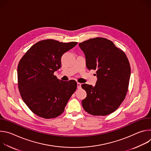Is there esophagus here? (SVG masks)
I'll return each instance as SVG.
<instances>
[{
    "mask_svg": "<svg viewBox=\"0 0 151 151\" xmlns=\"http://www.w3.org/2000/svg\"><path fill=\"white\" fill-rule=\"evenodd\" d=\"M77 88L78 89H80L81 88V83L79 82H77Z\"/></svg>",
    "mask_w": 151,
    "mask_h": 151,
    "instance_id": "1",
    "label": "esophagus"
}]
</instances>
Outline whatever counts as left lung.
<instances>
[{"label":"left lung","instance_id":"8db88e82","mask_svg":"<svg viewBox=\"0 0 151 151\" xmlns=\"http://www.w3.org/2000/svg\"><path fill=\"white\" fill-rule=\"evenodd\" d=\"M88 70H96L97 81L93 87L87 83L82 88L87 97L82 101L84 110L94 116H105L115 111L125 99L131 68L125 54L114 43L96 37L79 43Z\"/></svg>","mask_w":151,"mask_h":151}]
</instances>
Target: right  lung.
Instances as JSON below:
<instances>
[{"instance_id":"obj_1","label":"right lung","mask_w":151,"mask_h":151,"mask_svg":"<svg viewBox=\"0 0 151 151\" xmlns=\"http://www.w3.org/2000/svg\"><path fill=\"white\" fill-rule=\"evenodd\" d=\"M77 44L43 40L36 43L20 60L17 68L19 91L36 115L45 119L60 116L76 91L75 81L60 80L54 73L61 68L63 54Z\"/></svg>"}]
</instances>
